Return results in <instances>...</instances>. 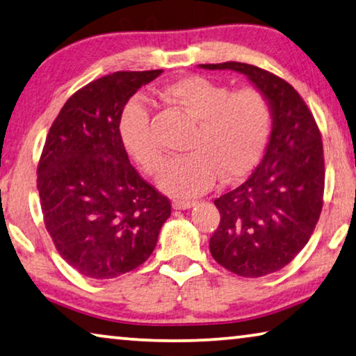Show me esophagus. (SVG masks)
I'll list each match as a JSON object with an SVG mask.
<instances>
[{"label": "esophagus", "mask_w": 356, "mask_h": 356, "mask_svg": "<svg viewBox=\"0 0 356 356\" xmlns=\"http://www.w3.org/2000/svg\"><path fill=\"white\" fill-rule=\"evenodd\" d=\"M192 206H195V201H192V200H174L172 201V208L179 209V211L190 209Z\"/></svg>", "instance_id": "1"}]
</instances>
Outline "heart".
I'll list each match as a JSON object with an SVG mask.
<instances>
[{"label":"heart","instance_id":"b5f03b06","mask_svg":"<svg viewBox=\"0 0 356 356\" xmlns=\"http://www.w3.org/2000/svg\"><path fill=\"white\" fill-rule=\"evenodd\" d=\"M163 97L184 110L196 126L190 136L188 155L169 161L160 187L176 198L206 192L220 174L235 179L245 174L267 144L272 110L256 88L233 91L204 76H185L168 84ZM120 136L127 153L148 174H158L164 152L152 127V111L142 99H132L121 113Z\"/></svg>","mask_w":356,"mask_h":356}]
</instances>
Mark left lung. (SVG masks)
I'll return each mask as SVG.
<instances>
[{
	"label": "left lung",
	"mask_w": 356,
	"mask_h": 356,
	"mask_svg": "<svg viewBox=\"0 0 356 356\" xmlns=\"http://www.w3.org/2000/svg\"><path fill=\"white\" fill-rule=\"evenodd\" d=\"M198 67L243 73L272 110L262 161L240 187L214 201L220 224L209 240L222 267L240 277H265L293 261L320 219L325 192L320 129L299 92L273 73L241 62Z\"/></svg>",
	"instance_id": "1"
}]
</instances>
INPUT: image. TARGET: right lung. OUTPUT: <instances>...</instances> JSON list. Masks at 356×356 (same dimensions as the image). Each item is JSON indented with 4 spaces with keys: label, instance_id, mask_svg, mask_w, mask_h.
<instances>
[{
    "label": "right lung",
    "instance_id": "obj_1",
    "mask_svg": "<svg viewBox=\"0 0 356 356\" xmlns=\"http://www.w3.org/2000/svg\"><path fill=\"white\" fill-rule=\"evenodd\" d=\"M163 70L115 72L79 89L52 123L36 187L63 261L110 280L144 264L171 203L132 168L120 136L124 105Z\"/></svg>",
    "mask_w": 356,
    "mask_h": 356
}]
</instances>
